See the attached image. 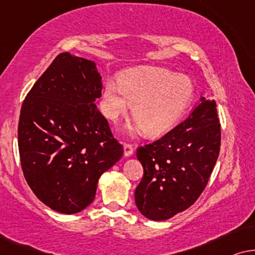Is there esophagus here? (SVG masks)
<instances>
[{
    "label": "esophagus",
    "instance_id": "obj_1",
    "mask_svg": "<svg viewBox=\"0 0 255 255\" xmlns=\"http://www.w3.org/2000/svg\"><path fill=\"white\" fill-rule=\"evenodd\" d=\"M132 153H134V149H132V146L130 144H128V143H125V144H124V155L126 157H130Z\"/></svg>",
    "mask_w": 255,
    "mask_h": 255
}]
</instances>
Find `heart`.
<instances>
[{
  "mask_svg": "<svg viewBox=\"0 0 255 255\" xmlns=\"http://www.w3.org/2000/svg\"><path fill=\"white\" fill-rule=\"evenodd\" d=\"M191 78L163 67H138L125 70L120 81H106L103 111L116 121L130 110L137 121L132 130L144 129L150 136L166 134L177 126L194 99Z\"/></svg>",
  "mask_w": 255,
  "mask_h": 255,
  "instance_id": "heart-1",
  "label": "heart"
}]
</instances>
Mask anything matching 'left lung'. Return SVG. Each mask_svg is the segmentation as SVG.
<instances>
[{"instance_id":"left-lung-1","label":"left lung","mask_w":255,"mask_h":255,"mask_svg":"<svg viewBox=\"0 0 255 255\" xmlns=\"http://www.w3.org/2000/svg\"><path fill=\"white\" fill-rule=\"evenodd\" d=\"M220 146L216 103L202 97L187 119L136 151L144 170L135 189L139 213L165 221L191 207L206 188Z\"/></svg>"}]
</instances>
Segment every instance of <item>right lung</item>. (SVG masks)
Masks as SVG:
<instances>
[{
	"instance_id": "1",
	"label": "right lung",
	"mask_w": 255,
	"mask_h": 255,
	"mask_svg": "<svg viewBox=\"0 0 255 255\" xmlns=\"http://www.w3.org/2000/svg\"><path fill=\"white\" fill-rule=\"evenodd\" d=\"M102 89L93 61L61 53L21 105L18 149L24 177L35 196L57 213L85 209L100 175L124 153L95 104Z\"/></svg>"
}]
</instances>
